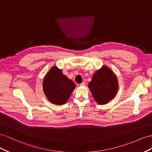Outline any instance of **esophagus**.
Returning a JSON list of instances; mask_svg holds the SVG:
<instances>
[{"label":"esophagus","instance_id":"1","mask_svg":"<svg viewBox=\"0 0 152 152\" xmlns=\"http://www.w3.org/2000/svg\"><path fill=\"white\" fill-rule=\"evenodd\" d=\"M85 85H86V84H85V81H83L80 84V86H85Z\"/></svg>","mask_w":152,"mask_h":152}]
</instances>
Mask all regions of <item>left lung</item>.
I'll return each mask as SVG.
<instances>
[{
	"label": "left lung",
	"instance_id": "1",
	"mask_svg": "<svg viewBox=\"0 0 152 152\" xmlns=\"http://www.w3.org/2000/svg\"><path fill=\"white\" fill-rule=\"evenodd\" d=\"M88 87L94 98L99 104H105L113 99L118 89L115 74L106 66L94 73Z\"/></svg>",
	"mask_w": 152,
	"mask_h": 152
}]
</instances>
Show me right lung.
I'll return each instance as SVG.
<instances>
[{
  "label": "right lung",
  "instance_id": "1",
  "mask_svg": "<svg viewBox=\"0 0 152 152\" xmlns=\"http://www.w3.org/2000/svg\"><path fill=\"white\" fill-rule=\"evenodd\" d=\"M75 87V84L56 66L50 69L43 81V90L46 96L55 104L66 103Z\"/></svg>",
  "mask_w": 152,
  "mask_h": 152
}]
</instances>
